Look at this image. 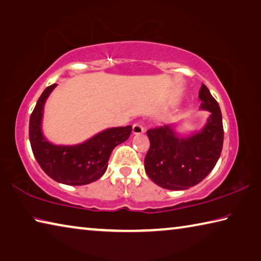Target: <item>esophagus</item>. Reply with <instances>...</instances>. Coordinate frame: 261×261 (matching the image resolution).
Here are the masks:
<instances>
[{
  "label": "esophagus",
  "instance_id": "esophagus-1",
  "mask_svg": "<svg viewBox=\"0 0 261 261\" xmlns=\"http://www.w3.org/2000/svg\"><path fill=\"white\" fill-rule=\"evenodd\" d=\"M144 130H145L144 126H143V124H141L140 122H137V123H135L134 125H132V134H134V135L143 134Z\"/></svg>",
  "mask_w": 261,
  "mask_h": 261
}]
</instances>
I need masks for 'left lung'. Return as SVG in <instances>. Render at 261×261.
Listing matches in <instances>:
<instances>
[{
	"label": "left lung",
	"mask_w": 261,
	"mask_h": 261,
	"mask_svg": "<svg viewBox=\"0 0 261 261\" xmlns=\"http://www.w3.org/2000/svg\"><path fill=\"white\" fill-rule=\"evenodd\" d=\"M200 109L210 116L201 130L180 136L174 126L147 131L151 143L145 156V171L154 183L168 190H187L200 183L218 162L223 145L220 106L206 85L199 91Z\"/></svg>",
	"instance_id": "1"
}]
</instances>
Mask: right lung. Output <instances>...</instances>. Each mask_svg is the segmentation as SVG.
Instances as JSON below:
<instances>
[{"label":"right lung","instance_id":"add662e5","mask_svg":"<svg viewBox=\"0 0 261 261\" xmlns=\"http://www.w3.org/2000/svg\"><path fill=\"white\" fill-rule=\"evenodd\" d=\"M56 86L53 84L42 92L31 114V147L42 170L56 182L67 185L90 184L105 174L113 149L129 138L132 126L110 127L77 145L50 143L43 136L42 117L46 100Z\"/></svg>","mask_w":261,"mask_h":261}]
</instances>
